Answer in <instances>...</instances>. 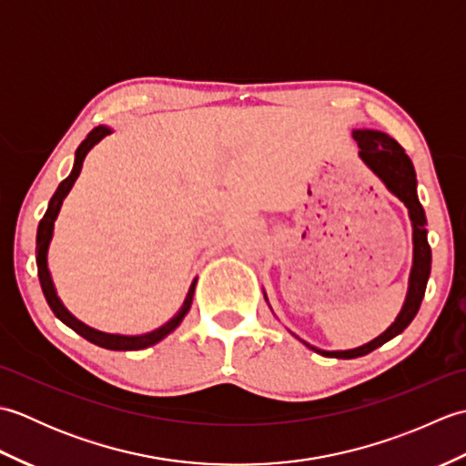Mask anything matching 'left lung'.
<instances>
[{
  "instance_id": "obj_1",
  "label": "left lung",
  "mask_w": 466,
  "mask_h": 466,
  "mask_svg": "<svg viewBox=\"0 0 466 466\" xmlns=\"http://www.w3.org/2000/svg\"><path fill=\"white\" fill-rule=\"evenodd\" d=\"M352 137L360 147L359 156L362 157V162L380 177L384 186L389 187L400 202H404V206L409 208V216L412 222V268L409 279L407 300L402 304V310L399 312L397 320H394L380 336H376L374 340L352 350H320L304 342L314 352H320L322 356H332V359H359V356L369 354L384 342L392 340L394 336H399L407 329L420 309L422 296L424 290H427V282L431 276L432 260L431 246L427 240V228H424V224H427V216H424V210L417 196V172H414L410 157L404 154V147L394 140V137L379 130H354Z\"/></svg>"
}]
</instances>
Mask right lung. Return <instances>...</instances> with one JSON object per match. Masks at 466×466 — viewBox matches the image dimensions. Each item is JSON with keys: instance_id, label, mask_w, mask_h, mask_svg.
I'll list each match as a JSON object with an SVG mask.
<instances>
[{"instance_id": "add662e5", "label": "right lung", "mask_w": 466, "mask_h": 466, "mask_svg": "<svg viewBox=\"0 0 466 466\" xmlns=\"http://www.w3.org/2000/svg\"><path fill=\"white\" fill-rule=\"evenodd\" d=\"M107 134H112L110 127L97 126V127H94V130H92L90 134H87L86 140H84L80 146H77L72 172H69V176L66 177V180L57 186L56 194L52 196V200H49V204H47V210H46L44 218H42V220H39L37 236H35L37 276H39V284H42V290H44V296H46V300H47V304H49V309H52L54 314L57 316V319L62 320L66 326H69V329H72L74 332L84 336V339L90 340L92 344L102 346V349H107V350H142V349H147V346L160 342L162 339H166L167 334L174 332V330L177 329V326H180V322L184 320V316L187 314V310H190V306H192V299H194V290H196L198 279L192 282L190 290H187L186 300H184V304H182V309L177 310V314L172 316V319L167 320L164 326H160V329H156V330H152V332L140 334V336H124V334H107V332H100V330L90 329V326H87V324L77 320L76 316H74L72 312H69V310L66 309V306L62 304V300L57 299L56 286H54V282H52V274H49V270H47V248H49V242H52L54 222H56V218H57V214H59V208H62L64 198L69 194V190H72L74 182L77 180V176H80L87 152H90L92 147H94L97 142H100L102 137H106Z\"/></svg>"}]
</instances>
